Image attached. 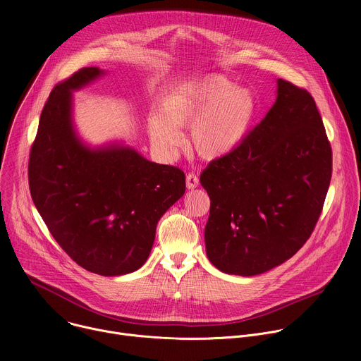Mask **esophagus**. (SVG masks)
Returning <instances> with one entry per match:
<instances>
[{
    "instance_id": "1",
    "label": "esophagus",
    "mask_w": 361,
    "mask_h": 361,
    "mask_svg": "<svg viewBox=\"0 0 361 361\" xmlns=\"http://www.w3.org/2000/svg\"><path fill=\"white\" fill-rule=\"evenodd\" d=\"M185 181H187V188H190V190H192V188H195L198 185V177L194 173H190L187 176Z\"/></svg>"
}]
</instances>
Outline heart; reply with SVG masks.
Listing matches in <instances>:
<instances>
[{"mask_svg": "<svg viewBox=\"0 0 361 361\" xmlns=\"http://www.w3.org/2000/svg\"><path fill=\"white\" fill-rule=\"evenodd\" d=\"M255 113L251 92L228 78L210 74L169 92L161 111L148 116L151 142L166 159L183 145L180 128L190 127V144L207 160L228 156L245 138Z\"/></svg>", "mask_w": 361, "mask_h": 361, "instance_id": "1", "label": "heart"}]
</instances>
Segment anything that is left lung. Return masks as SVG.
<instances>
[{
    "label": "left lung",
    "instance_id": "obj_1",
    "mask_svg": "<svg viewBox=\"0 0 361 361\" xmlns=\"http://www.w3.org/2000/svg\"><path fill=\"white\" fill-rule=\"evenodd\" d=\"M331 180V147L310 92L277 80L267 116L200 176L210 197L204 240L226 274H263L312 235Z\"/></svg>",
    "mask_w": 361,
    "mask_h": 361
}]
</instances>
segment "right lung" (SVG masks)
Returning <instances> with one entry per match:
<instances>
[{
  "mask_svg": "<svg viewBox=\"0 0 361 361\" xmlns=\"http://www.w3.org/2000/svg\"><path fill=\"white\" fill-rule=\"evenodd\" d=\"M106 74L85 67L57 84L42 109L28 163L30 191L49 233L82 269L138 270L159 220L185 192V176L121 142L87 145L73 121V91Z\"/></svg>",
  "mask_w": 361,
  "mask_h": 361,
  "instance_id": "obj_1",
  "label": "right lung"
}]
</instances>
